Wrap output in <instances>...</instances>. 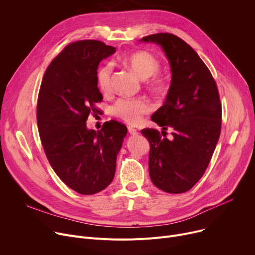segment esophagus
Instances as JSON below:
<instances>
[{
    "mask_svg": "<svg viewBox=\"0 0 255 255\" xmlns=\"http://www.w3.org/2000/svg\"><path fill=\"white\" fill-rule=\"evenodd\" d=\"M128 132L131 134V135H137L138 134V131L135 129V128H133V127H128Z\"/></svg>",
    "mask_w": 255,
    "mask_h": 255,
    "instance_id": "34e87169",
    "label": "esophagus"
}]
</instances>
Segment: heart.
<instances>
[{"label": "heart", "instance_id": "obj_1", "mask_svg": "<svg viewBox=\"0 0 255 255\" xmlns=\"http://www.w3.org/2000/svg\"><path fill=\"white\" fill-rule=\"evenodd\" d=\"M127 66L141 79H148L147 86L156 93L163 94L167 91V81L158 75L161 63L146 51H136L124 58ZM113 65L108 63L100 67L96 74V82L99 90L107 94L112 90ZM151 110L149 101L146 98H127L118 99L113 107L114 115L129 125H137L142 117Z\"/></svg>", "mask_w": 255, "mask_h": 255}]
</instances>
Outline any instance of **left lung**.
Here are the masks:
<instances>
[{"label":"left lung","instance_id":"obj_1","mask_svg":"<svg viewBox=\"0 0 255 255\" xmlns=\"http://www.w3.org/2000/svg\"><path fill=\"white\" fill-rule=\"evenodd\" d=\"M162 46L172 81L165 104L151 116L172 139L158 130H141L149 142V176L158 189L170 194L190 191L207 169L222 129V103L210 71L196 51L179 37L160 32L141 39Z\"/></svg>","mask_w":255,"mask_h":255}]
</instances>
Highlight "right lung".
<instances>
[{"label":"right lung","instance_id":"obj_1","mask_svg":"<svg viewBox=\"0 0 255 255\" xmlns=\"http://www.w3.org/2000/svg\"><path fill=\"white\" fill-rule=\"evenodd\" d=\"M116 51L96 40L66 45L44 74L37 121L46 157L58 177L82 195H93L112 182L127 127L115 120L88 130L90 115L103 101L96 74L99 62Z\"/></svg>","mask_w":255,"mask_h":255}]
</instances>
